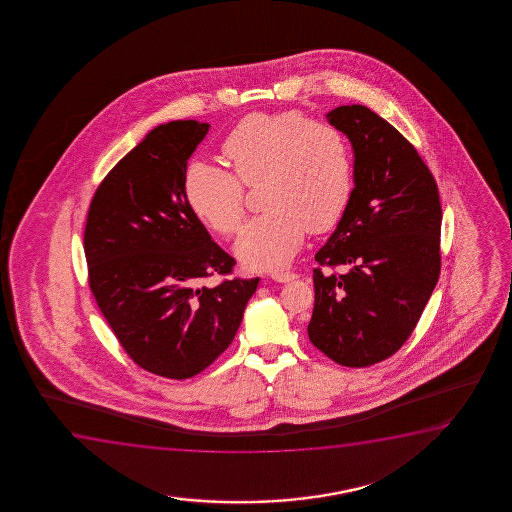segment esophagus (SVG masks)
Listing matches in <instances>:
<instances>
[{"instance_id":"34e87169","label":"esophagus","mask_w":512,"mask_h":512,"mask_svg":"<svg viewBox=\"0 0 512 512\" xmlns=\"http://www.w3.org/2000/svg\"><path fill=\"white\" fill-rule=\"evenodd\" d=\"M274 281H280V283H287V281H292L297 278V274L294 273H274L271 276Z\"/></svg>"}]
</instances>
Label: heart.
Here are the masks:
<instances>
[{
	"mask_svg": "<svg viewBox=\"0 0 512 512\" xmlns=\"http://www.w3.org/2000/svg\"><path fill=\"white\" fill-rule=\"evenodd\" d=\"M232 171L192 161L183 173L190 210L211 231L231 236L245 218V185L260 187L264 213L236 241L250 271H280L301 250L306 232L334 229L355 190L348 136L301 110L257 112L239 120L222 145Z\"/></svg>",
	"mask_w": 512,
	"mask_h": 512,
	"instance_id": "1",
	"label": "heart"
}]
</instances>
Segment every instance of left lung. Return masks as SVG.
<instances>
[{
	"mask_svg": "<svg viewBox=\"0 0 512 512\" xmlns=\"http://www.w3.org/2000/svg\"><path fill=\"white\" fill-rule=\"evenodd\" d=\"M327 119L355 150V190L316 253L308 336L336 364L369 367L402 348L437 285L441 197L416 148L378 113L337 106Z\"/></svg>",
	"mask_w": 512,
	"mask_h": 512,
	"instance_id": "8db88e82",
	"label": "left lung"
}]
</instances>
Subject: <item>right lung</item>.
I'll use <instances>...</instances> for the list:
<instances>
[{
    "label": "right lung",
    "instance_id": "obj_1",
    "mask_svg": "<svg viewBox=\"0 0 512 512\" xmlns=\"http://www.w3.org/2000/svg\"><path fill=\"white\" fill-rule=\"evenodd\" d=\"M210 126L155 127L92 196L84 231L87 276L106 322L134 364L187 379L224 353L260 278L231 276L236 260L211 239L183 192L190 155Z\"/></svg>",
    "mask_w": 512,
    "mask_h": 512
}]
</instances>
